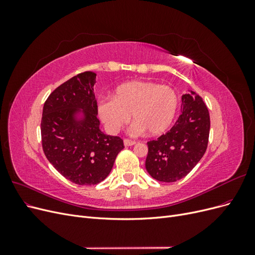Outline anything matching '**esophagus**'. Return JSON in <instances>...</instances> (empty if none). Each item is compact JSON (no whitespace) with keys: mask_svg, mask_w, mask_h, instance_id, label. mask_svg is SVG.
Listing matches in <instances>:
<instances>
[{"mask_svg":"<svg viewBox=\"0 0 255 255\" xmlns=\"http://www.w3.org/2000/svg\"><path fill=\"white\" fill-rule=\"evenodd\" d=\"M123 142H125L126 146H130V145H134L136 143V141L130 140V139H125V140H123Z\"/></svg>","mask_w":255,"mask_h":255,"instance_id":"34e87169","label":"esophagus"}]
</instances>
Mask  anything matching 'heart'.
<instances>
[{
  "mask_svg": "<svg viewBox=\"0 0 255 255\" xmlns=\"http://www.w3.org/2000/svg\"><path fill=\"white\" fill-rule=\"evenodd\" d=\"M177 104V96L171 87L149 81H132L116 88L113 100H101L98 114L112 133L119 132L130 115L136 133L158 136L171 126Z\"/></svg>",
  "mask_w": 255,
  "mask_h": 255,
  "instance_id": "b5f03b06",
  "label": "heart"
}]
</instances>
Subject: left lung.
Wrapping results in <instances>:
<instances>
[{"mask_svg":"<svg viewBox=\"0 0 255 255\" xmlns=\"http://www.w3.org/2000/svg\"><path fill=\"white\" fill-rule=\"evenodd\" d=\"M182 115L156 140L148 141L145 169L159 182H176L186 176L202 158L210 136V114L196 92L182 96Z\"/></svg>","mask_w":255,"mask_h":255,"instance_id":"left-lung-1","label":"left lung"}]
</instances>
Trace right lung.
Masks as SVG:
<instances>
[{"instance_id": "obj_1", "label": "right lung", "mask_w": 255, "mask_h": 255, "mask_svg": "<svg viewBox=\"0 0 255 255\" xmlns=\"http://www.w3.org/2000/svg\"><path fill=\"white\" fill-rule=\"evenodd\" d=\"M96 76L83 72L54 90L44 102L40 128L44 155L53 167L67 180L86 186L105 180L125 148L120 137L100 129Z\"/></svg>"}]
</instances>
